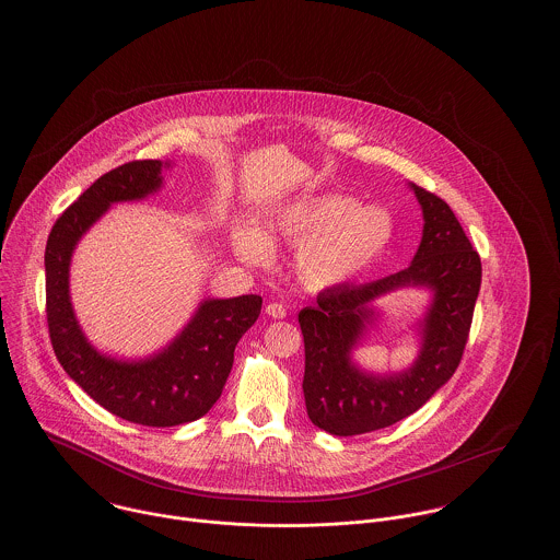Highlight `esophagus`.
Wrapping results in <instances>:
<instances>
[{
	"instance_id": "esophagus-1",
	"label": "esophagus",
	"mask_w": 560,
	"mask_h": 560,
	"mask_svg": "<svg viewBox=\"0 0 560 560\" xmlns=\"http://www.w3.org/2000/svg\"><path fill=\"white\" fill-rule=\"evenodd\" d=\"M267 315L268 317H272V319H283V317L288 315V311H285L283 304L270 302V304H267Z\"/></svg>"
}]
</instances>
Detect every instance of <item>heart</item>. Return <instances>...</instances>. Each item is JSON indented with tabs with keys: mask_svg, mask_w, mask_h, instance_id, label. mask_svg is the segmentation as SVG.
Wrapping results in <instances>:
<instances>
[{
	"mask_svg": "<svg viewBox=\"0 0 560 560\" xmlns=\"http://www.w3.org/2000/svg\"><path fill=\"white\" fill-rule=\"evenodd\" d=\"M270 233L298 245L295 270L308 288H331L372 267L393 237L388 213L373 206H354L347 195H308L281 208ZM235 247L243 260L267 256L262 233L241 226Z\"/></svg>",
	"mask_w": 560,
	"mask_h": 560,
	"instance_id": "1",
	"label": "heart"
}]
</instances>
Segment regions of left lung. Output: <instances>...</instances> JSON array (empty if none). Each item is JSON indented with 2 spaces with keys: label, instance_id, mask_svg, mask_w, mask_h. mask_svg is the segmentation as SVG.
Returning <instances> with one entry per match:
<instances>
[{
  "label": "left lung",
  "instance_id": "8db88e82",
  "mask_svg": "<svg viewBox=\"0 0 560 560\" xmlns=\"http://www.w3.org/2000/svg\"><path fill=\"white\" fill-rule=\"evenodd\" d=\"M411 187L424 212V235L411 267L363 285L325 288L317 304L298 315L306 357V411L315 427L336 436L393 427L418 411L455 373L468 342L482 275L479 252L439 195ZM402 284H427L435 292L421 357L399 376L359 373L349 363V350L371 316L366 304Z\"/></svg>",
  "mask_w": 560,
  "mask_h": 560
}]
</instances>
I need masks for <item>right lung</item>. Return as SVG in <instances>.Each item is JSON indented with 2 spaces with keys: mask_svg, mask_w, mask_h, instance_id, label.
Instances as JSON below:
<instances>
[{
  "mask_svg": "<svg viewBox=\"0 0 560 560\" xmlns=\"http://www.w3.org/2000/svg\"><path fill=\"white\" fill-rule=\"evenodd\" d=\"M160 187L161 161H128L58 215L46 243V319L58 363L92 399L121 420L167 428L199 420L220 399L235 347L258 319L262 298L203 302L170 347L140 363L113 361L85 342L69 300L71 252L110 203L142 199Z\"/></svg>",
  "mask_w": 560,
  "mask_h": 560,
  "instance_id": "add662e5",
  "label": "right lung"
}]
</instances>
